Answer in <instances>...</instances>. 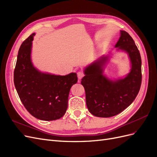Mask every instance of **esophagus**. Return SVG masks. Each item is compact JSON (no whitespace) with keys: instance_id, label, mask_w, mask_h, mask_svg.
Instances as JSON below:
<instances>
[{"instance_id":"1","label":"esophagus","mask_w":157,"mask_h":157,"mask_svg":"<svg viewBox=\"0 0 157 157\" xmlns=\"http://www.w3.org/2000/svg\"><path fill=\"white\" fill-rule=\"evenodd\" d=\"M84 73L82 72V71H78V72L77 73V77H78V80H80L83 77H84Z\"/></svg>"}]
</instances>
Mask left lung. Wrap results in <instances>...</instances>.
Wrapping results in <instances>:
<instances>
[{"label": "left lung", "instance_id": "1", "mask_svg": "<svg viewBox=\"0 0 157 157\" xmlns=\"http://www.w3.org/2000/svg\"><path fill=\"white\" fill-rule=\"evenodd\" d=\"M116 48L128 54L131 63L130 72L124 78L112 80L103 75L108 56L100 58L84 69L81 84L86 93L88 109L98 117H111L124 110L136 99L141 84V59L131 36L121 31Z\"/></svg>", "mask_w": 157, "mask_h": 157}]
</instances>
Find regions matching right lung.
<instances>
[{
    "label": "right lung",
    "mask_w": 157,
    "mask_h": 157,
    "mask_svg": "<svg viewBox=\"0 0 157 157\" xmlns=\"http://www.w3.org/2000/svg\"><path fill=\"white\" fill-rule=\"evenodd\" d=\"M33 33L18 51L13 82L20 100L32 116L42 121L59 119L67 111L70 89L77 82L76 73L65 76L42 73L31 59Z\"/></svg>",
    "instance_id": "right-lung-1"
}]
</instances>
